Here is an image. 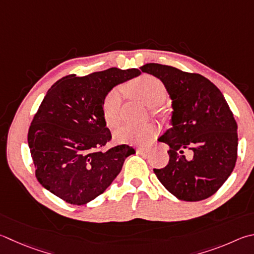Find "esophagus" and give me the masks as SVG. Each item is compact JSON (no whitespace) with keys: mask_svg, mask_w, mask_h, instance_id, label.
I'll list each match as a JSON object with an SVG mask.
<instances>
[{"mask_svg":"<svg viewBox=\"0 0 254 254\" xmlns=\"http://www.w3.org/2000/svg\"><path fill=\"white\" fill-rule=\"evenodd\" d=\"M136 151H137V153L142 154V155H147V153H149V150L143 149V147H137Z\"/></svg>","mask_w":254,"mask_h":254,"instance_id":"34e87169","label":"esophagus"}]
</instances>
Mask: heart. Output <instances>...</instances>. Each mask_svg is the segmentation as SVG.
Masks as SVG:
<instances>
[{
    "instance_id": "obj_1",
    "label": "heart",
    "mask_w": 254,
    "mask_h": 254,
    "mask_svg": "<svg viewBox=\"0 0 254 254\" xmlns=\"http://www.w3.org/2000/svg\"><path fill=\"white\" fill-rule=\"evenodd\" d=\"M133 93L142 100L147 107L162 102L167 96V87L163 82L153 75L145 74L132 86ZM122 93L119 87H114L105 95L102 103V114L109 127H115L120 122V108ZM158 127L149 123L144 126H123L114 132V140L118 143H146L156 135Z\"/></svg>"
}]
</instances>
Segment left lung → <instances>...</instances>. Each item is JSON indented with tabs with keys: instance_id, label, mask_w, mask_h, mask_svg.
Instances as JSON below:
<instances>
[{
	"instance_id": "1",
	"label": "left lung",
	"mask_w": 254,
	"mask_h": 254,
	"mask_svg": "<svg viewBox=\"0 0 254 254\" xmlns=\"http://www.w3.org/2000/svg\"><path fill=\"white\" fill-rule=\"evenodd\" d=\"M142 72L158 77L171 99V127L159 139L169 145V163L153 171L179 200L201 201L222 187L238 154V126L223 94L196 73L147 63ZM184 149H190L187 158Z\"/></svg>"
}]
</instances>
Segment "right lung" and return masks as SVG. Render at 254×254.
<instances>
[{"mask_svg":"<svg viewBox=\"0 0 254 254\" xmlns=\"http://www.w3.org/2000/svg\"><path fill=\"white\" fill-rule=\"evenodd\" d=\"M141 74L110 67L86 76L66 75L48 91L31 123L27 141L38 181L67 203L82 205L107 190L132 146L100 151L111 140L102 103L114 86Z\"/></svg>","mask_w":254,"mask_h":254,"instance_id":"obj_1","label":"right lung"}]
</instances>
